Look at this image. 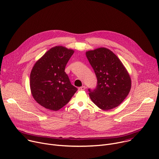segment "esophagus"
Here are the masks:
<instances>
[{
  "label": "esophagus",
  "mask_w": 159,
  "mask_h": 159,
  "mask_svg": "<svg viewBox=\"0 0 159 159\" xmlns=\"http://www.w3.org/2000/svg\"><path fill=\"white\" fill-rule=\"evenodd\" d=\"M78 89H79V91H84V90L85 89V86H82V87L79 88Z\"/></svg>",
  "instance_id": "esophagus-1"
}]
</instances>
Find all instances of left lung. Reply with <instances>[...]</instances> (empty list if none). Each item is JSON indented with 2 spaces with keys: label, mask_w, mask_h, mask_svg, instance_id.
Returning <instances> with one entry per match:
<instances>
[{
  "label": "left lung",
  "mask_w": 159,
  "mask_h": 159,
  "mask_svg": "<svg viewBox=\"0 0 159 159\" xmlns=\"http://www.w3.org/2000/svg\"><path fill=\"white\" fill-rule=\"evenodd\" d=\"M97 78L94 89H88L92 102L108 110L118 107L127 96L131 80L122 63L110 49L100 48L85 53Z\"/></svg>",
  "instance_id": "left-lung-1"
}]
</instances>
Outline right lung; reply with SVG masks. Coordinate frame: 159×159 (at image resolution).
Wrapping results in <instances>:
<instances>
[{"instance_id":"add662e5","label":"right lung","mask_w":159,"mask_h":159,"mask_svg":"<svg viewBox=\"0 0 159 159\" xmlns=\"http://www.w3.org/2000/svg\"><path fill=\"white\" fill-rule=\"evenodd\" d=\"M74 52L72 49L56 46L34 65L30 74V89L34 98L41 106L58 110L69 102L77 91L65 71Z\"/></svg>"}]
</instances>
